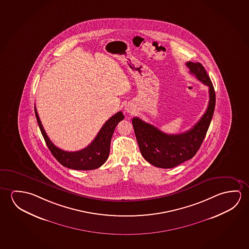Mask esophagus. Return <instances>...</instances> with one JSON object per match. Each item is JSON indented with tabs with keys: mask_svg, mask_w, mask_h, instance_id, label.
<instances>
[{
	"mask_svg": "<svg viewBox=\"0 0 249 249\" xmlns=\"http://www.w3.org/2000/svg\"><path fill=\"white\" fill-rule=\"evenodd\" d=\"M125 111H126L127 113H129V114H133L134 113V109H133V107H131V106H126L125 107Z\"/></svg>",
	"mask_w": 249,
	"mask_h": 249,
	"instance_id": "1",
	"label": "esophagus"
}]
</instances>
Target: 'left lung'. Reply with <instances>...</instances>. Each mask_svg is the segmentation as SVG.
I'll list each match as a JSON object with an SVG mask.
<instances>
[{"mask_svg": "<svg viewBox=\"0 0 249 249\" xmlns=\"http://www.w3.org/2000/svg\"><path fill=\"white\" fill-rule=\"evenodd\" d=\"M186 66L191 74L209 87V106L205 113L191 129L181 134H167L138 118L132 119L135 135L143 158L150 164L170 169L190 160L200 149L209 130L215 107L213 84L201 63L189 61Z\"/></svg>", "mask_w": 249, "mask_h": 249, "instance_id": "8db88e82", "label": "left lung"}]
</instances>
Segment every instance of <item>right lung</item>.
<instances>
[{
    "mask_svg": "<svg viewBox=\"0 0 249 249\" xmlns=\"http://www.w3.org/2000/svg\"><path fill=\"white\" fill-rule=\"evenodd\" d=\"M35 111L41 134L53 156L62 165L71 170H95L106 162L110 153L111 137L114 132L115 128L124 118L122 111L117 112L105 123L97 137L88 146L83 150L70 152L60 150L51 142L41 124L36 107Z\"/></svg>",
    "mask_w": 249,
    "mask_h": 249,
    "instance_id": "obj_1",
    "label": "right lung"
}]
</instances>
